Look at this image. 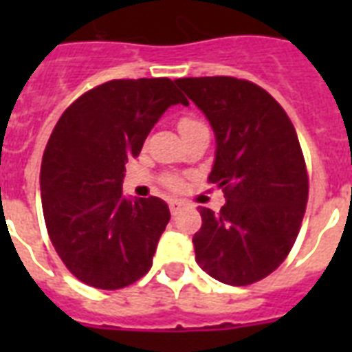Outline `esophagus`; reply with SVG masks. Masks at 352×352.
<instances>
[{
	"mask_svg": "<svg viewBox=\"0 0 352 352\" xmlns=\"http://www.w3.org/2000/svg\"><path fill=\"white\" fill-rule=\"evenodd\" d=\"M184 206H186V204L182 203V201H170V212H171V215L179 214V212H181V210L184 208Z\"/></svg>",
	"mask_w": 352,
	"mask_h": 352,
	"instance_id": "esophagus-1",
	"label": "esophagus"
}]
</instances>
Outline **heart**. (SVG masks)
I'll use <instances>...</instances> for the list:
<instances>
[{"instance_id": "b5f03b06", "label": "heart", "mask_w": 352, "mask_h": 352, "mask_svg": "<svg viewBox=\"0 0 352 352\" xmlns=\"http://www.w3.org/2000/svg\"><path fill=\"white\" fill-rule=\"evenodd\" d=\"M192 124H195V120H192V118H182V120L179 122V129H182V127L186 126H192ZM168 184H170L171 188H175V190H179V188L182 186V182L179 181V179H168Z\"/></svg>"}]
</instances>
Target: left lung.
I'll return each mask as SVG.
<instances>
[{
  "instance_id": "8db88e82",
  "label": "left lung",
  "mask_w": 352,
  "mask_h": 352,
  "mask_svg": "<svg viewBox=\"0 0 352 352\" xmlns=\"http://www.w3.org/2000/svg\"><path fill=\"white\" fill-rule=\"evenodd\" d=\"M175 84L214 129L208 181L226 199L219 214L199 208L195 261L221 283H256L289 256L305 214L309 179L294 126L267 91L246 80L204 76Z\"/></svg>"
}]
</instances>
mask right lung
<instances>
[{
    "instance_id": "right-lung-1",
    "label": "right lung",
    "mask_w": 352,
    "mask_h": 352,
    "mask_svg": "<svg viewBox=\"0 0 352 352\" xmlns=\"http://www.w3.org/2000/svg\"><path fill=\"white\" fill-rule=\"evenodd\" d=\"M177 104L188 100L170 78L111 80L58 120L41 160V206L54 250L85 285L117 290L151 268L170 208L126 197L124 164Z\"/></svg>"
}]
</instances>
